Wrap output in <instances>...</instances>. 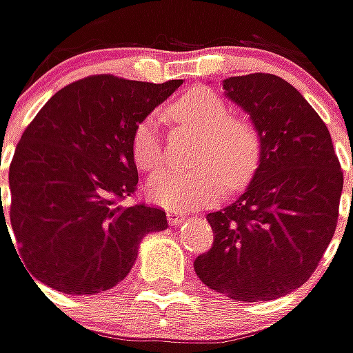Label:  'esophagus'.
I'll return each mask as SVG.
<instances>
[{
	"mask_svg": "<svg viewBox=\"0 0 353 353\" xmlns=\"http://www.w3.org/2000/svg\"><path fill=\"white\" fill-rule=\"evenodd\" d=\"M168 221L172 225H181L185 221V214H181V212H168Z\"/></svg>",
	"mask_w": 353,
	"mask_h": 353,
	"instance_id": "34e87169",
	"label": "esophagus"
}]
</instances>
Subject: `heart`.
Segmentation results:
<instances>
[{"mask_svg":"<svg viewBox=\"0 0 353 353\" xmlns=\"http://www.w3.org/2000/svg\"><path fill=\"white\" fill-rule=\"evenodd\" d=\"M170 115L199 134L192 170H161L145 183V196L170 210H197L214 203L221 183L236 190L248 183L259 161V135L241 117H232L230 105L216 92L196 88L170 105ZM135 165L152 172L163 161L159 117L145 115L132 135Z\"/></svg>","mask_w":353,"mask_h":353,"instance_id":"heart-1","label":"heart"}]
</instances>
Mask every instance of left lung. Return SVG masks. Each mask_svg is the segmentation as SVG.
<instances>
[{
  "label": "left lung",
  "mask_w": 353,
  "mask_h": 353,
  "mask_svg": "<svg viewBox=\"0 0 353 353\" xmlns=\"http://www.w3.org/2000/svg\"><path fill=\"white\" fill-rule=\"evenodd\" d=\"M221 85L250 115L261 148L245 192L208 214L214 245L194 270L230 300H276L305 283L334 238L342 168L325 123L285 79L250 73Z\"/></svg>",
  "instance_id": "obj_1"
}]
</instances>
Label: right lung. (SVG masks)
<instances>
[{
  "mask_svg": "<svg viewBox=\"0 0 353 353\" xmlns=\"http://www.w3.org/2000/svg\"><path fill=\"white\" fill-rule=\"evenodd\" d=\"M181 83L92 75L33 117L10 165L11 230L33 278L72 296L105 292L130 274L141 239L168 228L163 210L121 201L137 185L135 125Z\"/></svg>",
  "mask_w": 353,
  "mask_h": 353,
  "instance_id": "right-lung-1",
  "label": "right lung"
}]
</instances>
